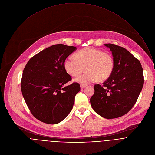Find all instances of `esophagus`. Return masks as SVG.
Wrapping results in <instances>:
<instances>
[{
    "instance_id": "1",
    "label": "esophagus",
    "mask_w": 155,
    "mask_h": 155,
    "mask_svg": "<svg viewBox=\"0 0 155 155\" xmlns=\"http://www.w3.org/2000/svg\"><path fill=\"white\" fill-rule=\"evenodd\" d=\"M86 86V84H80V87L81 88V89H83V88L85 87Z\"/></svg>"
}]
</instances>
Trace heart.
<instances>
[{
    "instance_id": "obj_1",
    "label": "heart",
    "mask_w": 155,
    "mask_h": 155,
    "mask_svg": "<svg viewBox=\"0 0 155 155\" xmlns=\"http://www.w3.org/2000/svg\"><path fill=\"white\" fill-rule=\"evenodd\" d=\"M75 58L69 57L64 62V68L69 75L77 77L86 67L85 74L75 78L77 82L87 84L105 80L111 76L114 69L112 56L102 50L93 47H85L78 51Z\"/></svg>"
}]
</instances>
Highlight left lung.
<instances>
[{"instance_id":"1","label":"left lung","mask_w":155,"mask_h":155,"mask_svg":"<svg viewBox=\"0 0 155 155\" xmlns=\"http://www.w3.org/2000/svg\"><path fill=\"white\" fill-rule=\"evenodd\" d=\"M111 50L114 71L102 84L94 85L91 105L100 116L113 119L126 114L135 105L142 90L144 78L140 61L126 49L104 44Z\"/></svg>"}]
</instances>
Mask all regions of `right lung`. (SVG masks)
<instances>
[{
    "instance_id": "obj_1",
    "label": "right lung",
    "mask_w": 155,
    "mask_h": 155,
    "mask_svg": "<svg viewBox=\"0 0 155 155\" xmlns=\"http://www.w3.org/2000/svg\"><path fill=\"white\" fill-rule=\"evenodd\" d=\"M77 49L56 44L32 57L26 64L21 78V92L32 115L50 124L62 121L73 108L75 97L80 91L65 72L64 62Z\"/></svg>"
}]
</instances>
